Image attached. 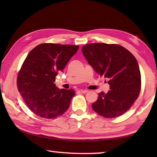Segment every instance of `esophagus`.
<instances>
[{
  "label": "esophagus",
  "mask_w": 157,
  "mask_h": 157,
  "mask_svg": "<svg viewBox=\"0 0 157 157\" xmlns=\"http://www.w3.org/2000/svg\"><path fill=\"white\" fill-rule=\"evenodd\" d=\"M79 91L82 93V94H86L87 92H89L88 90H84V89H80L79 90Z\"/></svg>",
  "instance_id": "esophagus-1"
}]
</instances>
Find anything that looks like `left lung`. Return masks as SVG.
I'll use <instances>...</instances> for the list:
<instances>
[{"label": "left lung", "mask_w": 157, "mask_h": 157, "mask_svg": "<svg viewBox=\"0 0 157 157\" xmlns=\"http://www.w3.org/2000/svg\"><path fill=\"white\" fill-rule=\"evenodd\" d=\"M82 54L98 75L107 78L110 90L100 92L92 109L105 118L123 115L139 97L141 78L139 63L129 50L117 44L85 45Z\"/></svg>", "instance_id": "8db88e82"}]
</instances>
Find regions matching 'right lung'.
Here are the masks:
<instances>
[{
	"instance_id": "obj_1",
	"label": "right lung",
	"mask_w": 157,
	"mask_h": 157,
	"mask_svg": "<svg viewBox=\"0 0 157 157\" xmlns=\"http://www.w3.org/2000/svg\"><path fill=\"white\" fill-rule=\"evenodd\" d=\"M78 46L41 44L28 53L17 77L18 91L36 115L53 118L68 109L75 92L58 89L54 83Z\"/></svg>"
}]
</instances>
